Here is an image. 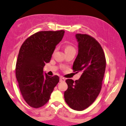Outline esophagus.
<instances>
[{
    "label": "esophagus",
    "mask_w": 126,
    "mask_h": 126,
    "mask_svg": "<svg viewBox=\"0 0 126 126\" xmlns=\"http://www.w3.org/2000/svg\"><path fill=\"white\" fill-rule=\"evenodd\" d=\"M65 78H63V77H62V76H61L60 78V82H65Z\"/></svg>",
    "instance_id": "34e87169"
}]
</instances>
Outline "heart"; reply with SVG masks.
Returning a JSON list of instances; mask_svg holds the SVG:
<instances>
[{
    "label": "heart",
    "instance_id": "1",
    "mask_svg": "<svg viewBox=\"0 0 126 126\" xmlns=\"http://www.w3.org/2000/svg\"><path fill=\"white\" fill-rule=\"evenodd\" d=\"M75 51V48L73 46L71 45H67L65 47V51Z\"/></svg>",
    "mask_w": 126,
    "mask_h": 126
}]
</instances>
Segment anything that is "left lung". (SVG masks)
Instances as JSON below:
<instances>
[{
  "label": "left lung",
  "mask_w": 126,
  "mask_h": 126,
  "mask_svg": "<svg viewBox=\"0 0 126 126\" xmlns=\"http://www.w3.org/2000/svg\"><path fill=\"white\" fill-rule=\"evenodd\" d=\"M76 38L79 51L72 69L82 74L78 80H66L68 89L64 98L72 109L83 111L93 103L100 94L106 61L102 47L93 37L77 34Z\"/></svg>",
  "instance_id": "1"
}]
</instances>
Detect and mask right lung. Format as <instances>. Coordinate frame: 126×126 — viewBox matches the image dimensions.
<instances>
[{
    "label": "right lung",
    "mask_w": 126,
    "mask_h": 126,
    "mask_svg": "<svg viewBox=\"0 0 126 126\" xmlns=\"http://www.w3.org/2000/svg\"><path fill=\"white\" fill-rule=\"evenodd\" d=\"M64 33L63 30L39 32L26 39L20 48L15 75L24 100L35 109L48 102L59 82L58 76L44 74L43 69Z\"/></svg>",
    "instance_id": "1"
}]
</instances>
